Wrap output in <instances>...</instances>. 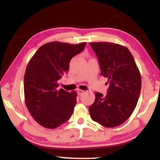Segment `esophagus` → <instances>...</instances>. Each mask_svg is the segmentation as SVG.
Returning <instances> with one entry per match:
<instances>
[{"label": "esophagus", "instance_id": "esophagus-1", "mask_svg": "<svg viewBox=\"0 0 160 160\" xmlns=\"http://www.w3.org/2000/svg\"><path fill=\"white\" fill-rule=\"evenodd\" d=\"M78 95H82V94H83L84 93H85V91L84 90H78Z\"/></svg>", "mask_w": 160, "mask_h": 160}]
</instances>
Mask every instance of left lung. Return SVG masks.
Instances as JSON below:
<instances>
[{"label": "left lung", "mask_w": 160, "mask_h": 160, "mask_svg": "<svg viewBox=\"0 0 160 160\" xmlns=\"http://www.w3.org/2000/svg\"><path fill=\"white\" fill-rule=\"evenodd\" d=\"M90 44L98 58L101 75L109 84L106 95L96 92L95 100L89 107L91 118L107 128L120 126L131 116L138 101L141 90L139 69L124 46L110 42Z\"/></svg>", "instance_id": "obj_1"}]
</instances>
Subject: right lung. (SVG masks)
I'll return each mask as SVG.
<instances>
[{
    "label": "right lung",
    "instance_id": "obj_1",
    "mask_svg": "<svg viewBox=\"0 0 160 160\" xmlns=\"http://www.w3.org/2000/svg\"><path fill=\"white\" fill-rule=\"evenodd\" d=\"M86 44L47 43L39 48L27 66L24 77L26 106L32 118L44 128H57L72 114L76 91L58 90V80L68 70L71 58L80 53Z\"/></svg>",
    "mask_w": 160,
    "mask_h": 160
}]
</instances>
